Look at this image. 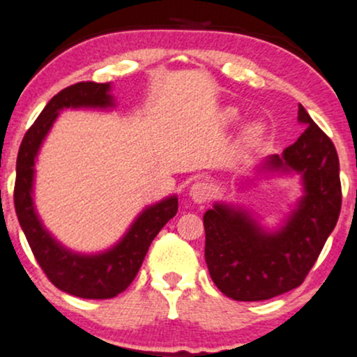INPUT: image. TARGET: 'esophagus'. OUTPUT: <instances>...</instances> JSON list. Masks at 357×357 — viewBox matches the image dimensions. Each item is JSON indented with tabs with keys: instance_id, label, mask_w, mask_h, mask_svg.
<instances>
[{
	"instance_id": "obj_1",
	"label": "esophagus",
	"mask_w": 357,
	"mask_h": 357,
	"mask_svg": "<svg viewBox=\"0 0 357 357\" xmlns=\"http://www.w3.org/2000/svg\"><path fill=\"white\" fill-rule=\"evenodd\" d=\"M190 197L196 204H203L211 197V188L208 183L197 181L190 188Z\"/></svg>"
}]
</instances>
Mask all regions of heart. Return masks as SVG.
<instances>
[{"label":"heart","mask_w":357,"mask_h":357,"mask_svg":"<svg viewBox=\"0 0 357 357\" xmlns=\"http://www.w3.org/2000/svg\"><path fill=\"white\" fill-rule=\"evenodd\" d=\"M225 121L226 123H236L239 119V113L236 109L227 108L225 111ZM266 137V128L263 123L259 121H251L244 126L243 135H241V141L246 148H256L263 143V139Z\"/></svg>","instance_id":"1"}]
</instances>
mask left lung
Wrapping results in <instances>:
<instances>
[{
  "label": "left lung",
  "instance_id": "8db88e82",
  "mask_svg": "<svg viewBox=\"0 0 357 357\" xmlns=\"http://www.w3.org/2000/svg\"><path fill=\"white\" fill-rule=\"evenodd\" d=\"M304 132L281 154L257 166L256 183L293 178L301 196L268 226L243 204L216 201L204 213V257L218 289L236 301H264L298 287L316 263L341 211L339 160L333 141L299 105Z\"/></svg>",
  "mask_w": 357,
  "mask_h": 357
}]
</instances>
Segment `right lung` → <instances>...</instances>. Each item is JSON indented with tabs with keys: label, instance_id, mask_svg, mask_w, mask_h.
Here are the masks:
<instances>
[{
	"label": "right lung",
	"instance_id": "obj_1",
	"mask_svg": "<svg viewBox=\"0 0 357 357\" xmlns=\"http://www.w3.org/2000/svg\"><path fill=\"white\" fill-rule=\"evenodd\" d=\"M116 106L111 83H76L50 100L29 128L16 160L15 208L20 226L41 269L58 289L83 299H109L131 284L153 239L178 213V196L171 195L141 211L113 246L79 252L64 246L41 221L34 204L38 154L61 111L101 109Z\"/></svg>",
	"mask_w": 357,
	"mask_h": 357
}]
</instances>
